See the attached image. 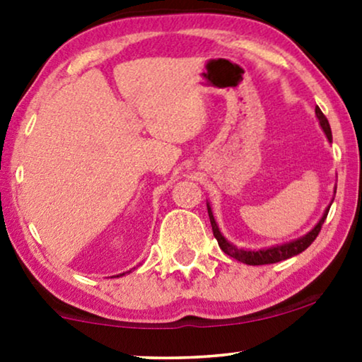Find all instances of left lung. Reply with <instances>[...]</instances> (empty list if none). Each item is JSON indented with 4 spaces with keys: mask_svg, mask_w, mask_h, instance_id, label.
Returning <instances> with one entry per match:
<instances>
[{
    "mask_svg": "<svg viewBox=\"0 0 362 362\" xmlns=\"http://www.w3.org/2000/svg\"><path fill=\"white\" fill-rule=\"evenodd\" d=\"M316 112V117H318L320 120V125L323 128L326 136H328V140L331 141L333 140V136H331V128H329V123H328V118L325 117V113L320 110V107L315 108ZM328 211L323 214L321 217V221L318 224L315 226V229L308 232L305 237H301L298 240H293V242H288V244H284V245H275V247H270V249H265V250H240L237 249L235 245H232L230 242H227L224 239V235L221 234L219 227H217L216 221H214V216H212V211L209 204H207V212H209V219H211V226H212V232H214V237L219 242V247L222 250H224V254L230 255L232 259H237L242 264H247V265H267V264H276V262H281V260H286L290 259V257L293 255H298L301 252L308 249V247L313 244V240L318 237L320 230H321V226H323V222L326 219V216H328Z\"/></svg>",
    "mask_w": 362,
    "mask_h": 362,
    "instance_id": "1",
    "label": "left lung"
}]
</instances>
